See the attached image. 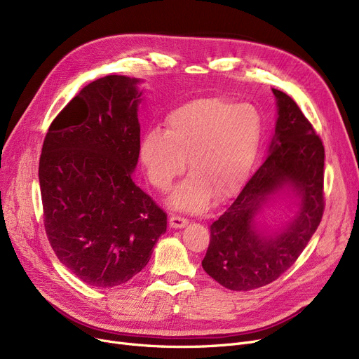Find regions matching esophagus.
I'll list each match as a JSON object with an SVG mask.
<instances>
[{"label": "esophagus", "mask_w": 359, "mask_h": 359, "mask_svg": "<svg viewBox=\"0 0 359 359\" xmlns=\"http://www.w3.org/2000/svg\"><path fill=\"white\" fill-rule=\"evenodd\" d=\"M187 222H189L187 221V218H183L180 215H172L168 219L170 227H173V229H183L184 225H187Z\"/></svg>", "instance_id": "esophagus-1"}]
</instances>
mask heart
<instances>
[{
    "instance_id": "obj_1",
    "label": "heart",
    "mask_w": 359,
    "mask_h": 359,
    "mask_svg": "<svg viewBox=\"0 0 359 359\" xmlns=\"http://www.w3.org/2000/svg\"><path fill=\"white\" fill-rule=\"evenodd\" d=\"M164 132L151 129L142 137L140 158L157 191L167 192L184 172L191 175L172 196L179 210L199 212L212 195H233L248 177L255 161L260 121L249 104L221 97H201L173 109Z\"/></svg>"
}]
</instances>
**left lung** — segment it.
Returning <instances> with one entry per match:
<instances>
[{
    "instance_id": "8db88e82",
    "label": "left lung",
    "mask_w": 359,
    "mask_h": 359,
    "mask_svg": "<svg viewBox=\"0 0 359 359\" xmlns=\"http://www.w3.org/2000/svg\"><path fill=\"white\" fill-rule=\"evenodd\" d=\"M278 121L269 156L225 212L211 224L202 268L222 287L250 291L287 272L303 253L325 212V147L298 104L273 88ZM284 184L302 198L300 211L287 231L268 239L254 230L266 198Z\"/></svg>"
}]
</instances>
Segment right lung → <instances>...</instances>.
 <instances>
[{
    "mask_svg": "<svg viewBox=\"0 0 359 359\" xmlns=\"http://www.w3.org/2000/svg\"><path fill=\"white\" fill-rule=\"evenodd\" d=\"M138 80L106 75L56 116L42 147L39 183L50 248L90 287L125 284L148 263L167 214L135 184Z\"/></svg>",
    "mask_w": 359,
    "mask_h": 359,
    "instance_id": "obj_1",
    "label": "right lung"
}]
</instances>
